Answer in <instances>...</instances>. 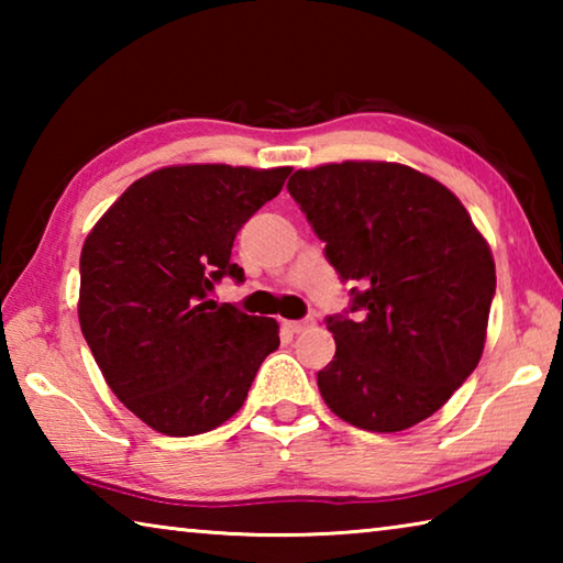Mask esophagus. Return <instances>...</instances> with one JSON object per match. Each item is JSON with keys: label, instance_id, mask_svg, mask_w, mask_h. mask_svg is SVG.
Here are the masks:
<instances>
[{"label": "esophagus", "instance_id": "obj_1", "mask_svg": "<svg viewBox=\"0 0 563 563\" xmlns=\"http://www.w3.org/2000/svg\"><path fill=\"white\" fill-rule=\"evenodd\" d=\"M312 325H316V320H312V318H308V320H283V328L288 332H295V335H298V332L310 330Z\"/></svg>", "mask_w": 563, "mask_h": 563}]
</instances>
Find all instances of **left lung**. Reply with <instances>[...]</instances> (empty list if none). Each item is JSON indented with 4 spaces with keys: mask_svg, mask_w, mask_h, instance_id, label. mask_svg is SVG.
<instances>
[{
    "mask_svg": "<svg viewBox=\"0 0 563 563\" xmlns=\"http://www.w3.org/2000/svg\"><path fill=\"white\" fill-rule=\"evenodd\" d=\"M288 190L357 285L345 316L328 318L325 405L367 432L432 417L479 365L497 290L489 243L450 188L402 164L300 168Z\"/></svg>",
    "mask_w": 563,
    "mask_h": 563,
    "instance_id": "left-lung-1",
    "label": "left lung"
}]
</instances>
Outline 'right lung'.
<instances>
[{
	"mask_svg": "<svg viewBox=\"0 0 563 563\" xmlns=\"http://www.w3.org/2000/svg\"><path fill=\"white\" fill-rule=\"evenodd\" d=\"M290 168L188 164L133 180L81 247L79 322L103 379L151 430L194 437L243 407L278 322L218 305L235 233Z\"/></svg>",
	"mask_w": 563,
	"mask_h": 563,
	"instance_id": "obj_1",
	"label": "right lung"
}]
</instances>
